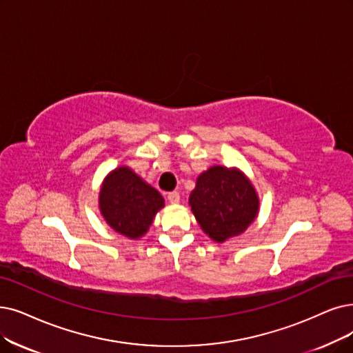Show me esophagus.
<instances>
[{"instance_id": "1", "label": "esophagus", "mask_w": 353, "mask_h": 353, "mask_svg": "<svg viewBox=\"0 0 353 353\" xmlns=\"http://www.w3.org/2000/svg\"><path fill=\"white\" fill-rule=\"evenodd\" d=\"M168 201L171 204H178L179 203V194L176 191H172L168 194Z\"/></svg>"}]
</instances>
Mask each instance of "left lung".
Returning <instances> with one entry per match:
<instances>
[{
	"label": "left lung",
	"instance_id": "left-lung-1",
	"mask_svg": "<svg viewBox=\"0 0 353 353\" xmlns=\"http://www.w3.org/2000/svg\"><path fill=\"white\" fill-rule=\"evenodd\" d=\"M190 207L201 230L217 243L242 234L259 213V196L239 168L210 166L196 178Z\"/></svg>",
	"mask_w": 353,
	"mask_h": 353
}]
</instances>
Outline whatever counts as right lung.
<instances>
[{"instance_id": "obj_1", "label": "right lung", "mask_w": 353, "mask_h": 353, "mask_svg": "<svg viewBox=\"0 0 353 353\" xmlns=\"http://www.w3.org/2000/svg\"><path fill=\"white\" fill-rule=\"evenodd\" d=\"M165 200L132 168L119 166L105 175L98 195V208L105 223L119 234L137 241L143 237Z\"/></svg>"}]
</instances>
